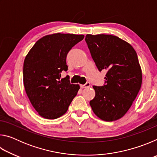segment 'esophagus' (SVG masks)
Here are the masks:
<instances>
[{
  "label": "esophagus",
  "instance_id": "1",
  "mask_svg": "<svg viewBox=\"0 0 157 157\" xmlns=\"http://www.w3.org/2000/svg\"><path fill=\"white\" fill-rule=\"evenodd\" d=\"M90 86H91V84H90L89 82H87V83H86L85 84H81L80 87L82 89H84V88H88V87H89Z\"/></svg>",
  "mask_w": 157,
  "mask_h": 157
}]
</instances>
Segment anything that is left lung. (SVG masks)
Wrapping results in <instances>:
<instances>
[{
    "instance_id": "obj_1",
    "label": "left lung",
    "mask_w": 157,
    "mask_h": 157,
    "mask_svg": "<svg viewBox=\"0 0 157 157\" xmlns=\"http://www.w3.org/2000/svg\"><path fill=\"white\" fill-rule=\"evenodd\" d=\"M85 40L98 70L107 71L106 84L93 86L95 95L90 105L101 120H118L131 107L141 86L136 52L128 42L111 34H86Z\"/></svg>"
}]
</instances>
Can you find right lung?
<instances>
[{"label": "right lung", "instance_id": "obj_1", "mask_svg": "<svg viewBox=\"0 0 157 157\" xmlns=\"http://www.w3.org/2000/svg\"><path fill=\"white\" fill-rule=\"evenodd\" d=\"M83 34L55 33L37 41L25 56L23 84L28 97L39 115L56 119L67 111L76 96L79 84L70 83L68 77L60 80L68 70L66 55L82 39Z\"/></svg>", "mask_w": 157, "mask_h": 157}]
</instances>
